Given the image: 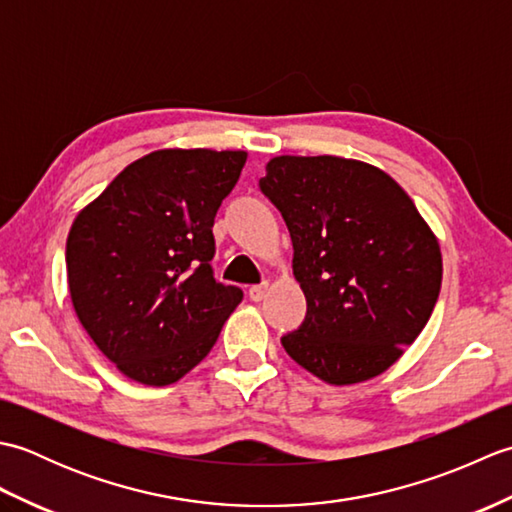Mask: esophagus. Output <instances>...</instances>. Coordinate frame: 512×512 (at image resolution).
<instances>
[{"instance_id": "34e87169", "label": "esophagus", "mask_w": 512, "mask_h": 512, "mask_svg": "<svg viewBox=\"0 0 512 512\" xmlns=\"http://www.w3.org/2000/svg\"><path fill=\"white\" fill-rule=\"evenodd\" d=\"M266 292H268V281H262V284L248 288V297L253 301H262L266 297Z\"/></svg>"}]
</instances>
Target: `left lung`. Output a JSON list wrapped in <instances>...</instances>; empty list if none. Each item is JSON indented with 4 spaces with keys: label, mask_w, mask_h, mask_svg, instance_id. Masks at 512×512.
Segmentation results:
<instances>
[{
    "label": "left lung",
    "mask_w": 512,
    "mask_h": 512,
    "mask_svg": "<svg viewBox=\"0 0 512 512\" xmlns=\"http://www.w3.org/2000/svg\"><path fill=\"white\" fill-rule=\"evenodd\" d=\"M259 189L288 226L308 303L284 350L330 385L383 374L440 295V246L416 204L385 171L336 156L273 158Z\"/></svg>",
    "instance_id": "left-lung-1"
}]
</instances>
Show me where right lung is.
I'll return each mask as SVG.
<instances>
[{"mask_svg": "<svg viewBox=\"0 0 512 512\" xmlns=\"http://www.w3.org/2000/svg\"><path fill=\"white\" fill-rule=\"evenodd\" d=\"M244 151L160 149L76 215L65 244L76 317L125 376L171 385L211 352L242 290L213 277V222Z\"/></svg>", "mask_w": 512, "mask_h": 512, "instance_id": "add662e5", "label": "right lung"}]
</instances>
